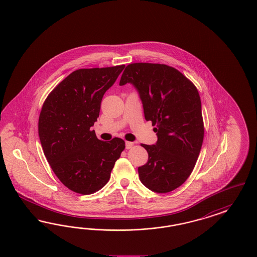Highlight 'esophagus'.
<instances>
[{"label":"esophagus","instance_id":"esophagus-1","mask_svg":"<svg viewBox=\"0 0 257 257\" xmlns=\"http://www.w3.org/2000/svg\"><path fill=\"white\" fill-rule=\"evenodd\" d=\"M133 147V142H128V141H126V142H125V149H126V150H130V149H132Z\"/></svg>","mask_w":257,"mask_h":257}]
</instances>
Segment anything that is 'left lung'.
<instances>
[{
    "label": "left lung",
    "mask_w": 257,
    "mask_h": 257,
    "mask_svg": "<svg viewBox=\"0 0 257 257\" xmlns=\"http://www.w3.org/2000/svg\"><path fill=\"white\" fill-rule=\"evenodd\" d=\"M127 83L137 89L158 138L155 145H141L149 160L138 168L139 178L154 192H170L189 178L199 156L204 123L198 90L176 68L161 64L126 66L119 85Z\"/></svg>",
    "instance_id": "obj_1"
}]
</instances>
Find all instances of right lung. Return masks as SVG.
<instances>
[{"label":"right lung","instance_id":"right-lung-1","mask_svg":"<svg viewBox=\"0 0 257 257\" xmlns=\"http://www.w3.org/2000/svg\"><path fill=\"white\" fill-rule=\"evenodd\" d=\"M124 68L77 69L49 93L42 107L38 131L45 156L59 180L77 193L101 190L124 150L121 138L105 142L90 131L103 96Z\"/></svg>","mask_w":257,"mask_h":257}]
</instances>
